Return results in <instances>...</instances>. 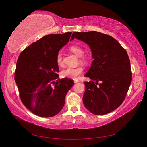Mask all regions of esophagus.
Segmentation results:
<instances>
[{
    "instance_id": "esophagus-1",
    "label": "esophagus",
    "mask_w": 147,
    "mask_h": 147,
    "mask_svg": "<svg viewBox=\"0 0 147 147\" xmlns=\"http://www.w3.org/2000/svg\"><path fill=\"white\" fill-rule=\"evenodd\" d=\"M74 83H77L79 82V80H77V79H74Z\"/></svg>"
}]
</instances>
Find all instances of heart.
Instances as JSON below:
<instances>
[{
  "label": "heart",
  "mask_w": 147,
  "mask_h": 147,
  "mask_svg": "<svg viewBox=\"0 0 147 147\" xmlns=\"http://www.w3.org/2000/svg\"><path fill=\"white\" fill-rule=\"evenodd\" d=\"M69 50L71 52L74 53L77 56H79V62L82 64H86L89 62V58L86 56H84L83 54L84 51L83 48L79 47L78 45H72ZM56 61L57 64L60 67L63 65V55L61 53H59L57 55L56 57ZM84 71V68L82 66H78L76 67H68L67 69L62 70L61 75L63 77L65 78H70L76 79L78 77L79 75H80Z\"/></svg>",
  "instance_id": "b5f03b06"
}]
</instances>
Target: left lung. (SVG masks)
Listing matches in <instances>:
<instances>
[{"mask_svg": "<svg viewBox=\"0 0 147 147\" xmlns=\"http://www.w3.org/2000/svg\"><path fill=\"white\" fill-rule=\"evenodd\" d=\"M74 38L90 46L94 58L84 75L92 80L84 82V106L94 115L112 112L125 99L132 81L130 60L126 50L110 35L96 31L75 32L70 40Z\"/></svg>", "mask_w": 147, "mask_h": 147, "instance_id": "obj_1", "label": "left lung"}]
</instances>
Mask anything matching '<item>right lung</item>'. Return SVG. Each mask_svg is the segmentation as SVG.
Masks as SVG:
<instances>
[{
  "label": "right lung",
  "mask_w": 147,
  "mask_h": 147,
  "mask_svg": "<svg viewBox=\"0 0 147 147\" xmlns=\"http://www.w3.org/2000/svg\"><path fill=\"white\" fill-rule=\"evenodd\" d=\"M72 32L47 35L26 48L18 59L15 80L21 100L41 117H51L63 108L74 80L59 79L56 57L69 41Z\"/></svg>",
  "instance_id": "right-lung-1"
}]
</instances>
